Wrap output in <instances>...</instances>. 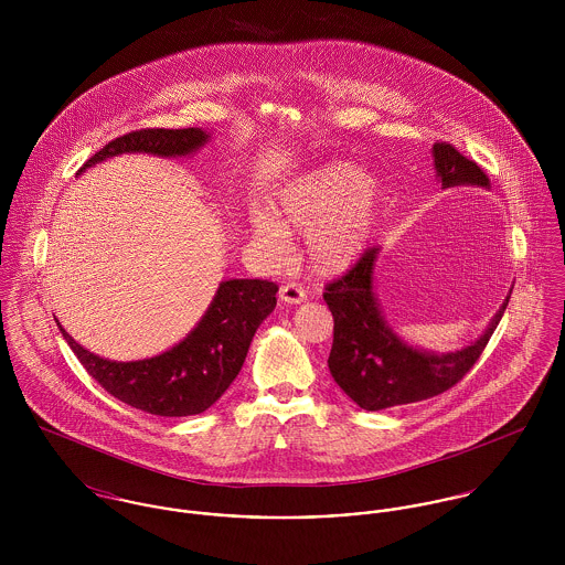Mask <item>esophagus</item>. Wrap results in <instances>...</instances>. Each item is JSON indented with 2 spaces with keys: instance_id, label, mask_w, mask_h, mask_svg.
<instances>
[{
  "instance_id": "34e87169",
  "label": "esophagus",
  "mask_w": 565,
  "mask_h": 565,
  "mask_svg": "<svg viewBox=\"0 0 565 565\" xmlns=\"http://www.w3.org/2000/svg\"><path fill=\"white\" fill-rule=\"evenodd\" d=\"M278 298L285 305H302L307 300V291L300 285H296V282H287V285L280 287Z\"/></svg>"
}]
</instances>
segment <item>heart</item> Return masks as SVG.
<instances>
[{
  "instance_id": "obj_1",
  "label": "heart",
  "mask_w": 565,
  "mask_h": 565,
  "mask_svg": "<svg viewBox=\"0 0 565 565\" xmlns=\"http://www.w3.org/2000/svg\"><path fill=\"white\" fill-rule=\"evenodd\" d=\"M385 202L383 180L352 162H326L287 182L271 202V213L249 215V235L269 263H285L294 252L291 235H305L313 271L341 274L372 242Z\"/></svg>"
}]
</instances>
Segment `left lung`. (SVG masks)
<instances>
[{
	"label": "left lung",
	"instance_id": "8db88e82",
	"mask_svg": "<svg viewBox=\"0 0 565 565\" xmlns=\"http://www.w3.org/2000/svg\"><path fill=\"white\" fill-rule=\"evenodd\" d=\"M433 162L441 189H489L483 169L450 143L433 146ZM379 252L381 247L365 249L345 276L326 285L323 294L334 320L328 370L345 396L365 411L419 403L457 385L479 361L511 298L509 291L483 334L470 345L446 354L413 348L385 320L374 291Z\"/></svg>",
	"mask_w": 565,
	"mask_h": 565
}]
</instances>
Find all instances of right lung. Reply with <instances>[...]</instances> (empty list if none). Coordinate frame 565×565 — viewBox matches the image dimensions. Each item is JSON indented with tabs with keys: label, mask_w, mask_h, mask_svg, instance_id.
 <instances>
[{
	"label": "right lung",
	"mask_w": 565,
	"mask_h": 565,
	"mask_svg": "<svg viewBox=\"0 0 565 565\" xmlns=\"http://www.w3.org/2000/svg\"><path fill=\"white\" fill-rule=\"evenodd\" d=\"M211 141L202 128L139 130L104 146L78 175L121 154L180 159ZM278 287L256 278L222 280L202 320L175 345L141 361H110L82 348L58 323L84 370L117 401L161 417L198 415L217 403L242 372L252 337L276 307Z\"/></svg>",
	"instance_id": "obj_1"
}]
</instances>
